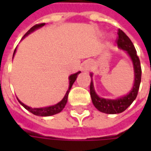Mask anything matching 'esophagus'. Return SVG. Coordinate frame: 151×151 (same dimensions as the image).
<instances>
[{"instance_id": "1", "label": "esophagus", "mask_w": 151, "mask_h": 151, "mask_svg": "<svg viewBox=\"0 0 151 151\" xmlns=\"http://www.w3.org/2000/svg\"><path fill=\"white\" fill-rule=\"evenodd\" d=\"M84 68H85V70L88 71V70H90V69H91V65H89V64H86V65H85V66H84Z\"/></svg>"}]
</instances>
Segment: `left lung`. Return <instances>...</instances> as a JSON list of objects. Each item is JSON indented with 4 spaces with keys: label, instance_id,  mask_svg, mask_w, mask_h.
<instances>
[{
    "label": "left lung",
    "instance_id": "obj_1",
    "mask_svg": "<svg viewBox=\"0 0 151 151\" xmlns=\"http://www.w3.org/2000/svg\"><path fill=\"white\" fill-rule=\"evenodd\" d=\"M118 38H117L116 43L118 47L121 50L125 51L129 55L130 59L133 62V71H134V82H133V88L131 89L127 95L121 96L120 98L116 99H109L99 97L94 88L92 76L93 74L91 73V86H90V93L93 104L99 111L107 114H118L125 111L127 108L132 104L135 99L137 98V92L139 90L141 78H142V68L140 64V60L138 56H137V52L135 47L133 46L132 41L124 32L121 30H118Z\"/></svg>",
    "mask_w": 151,
    "mask_h": 151
}]
</instances>
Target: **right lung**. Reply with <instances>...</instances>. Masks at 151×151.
<instances>
[{"label":"right lung","mask_w":151,"mask_h":151,"mask_svg":"<svg viewBox=\"0 0 151 151\" xmlns=\"http://www.w3.org/2000/svg\"><path fill=\"white\" fill-rule=\"evenodd\" d=\"M44 25H45V23H41V24H36L35 26H34V27H32L24 35V36H23L22 39H24L26 36H27L28 35H30L31 33H32V32L35 31V30H37L39 28L43 27ZM16 50H17V47L15 48L14 52L13 58H14V54L16 53ZM80 73H81V71H78V72H77L76 73H73V74H71V75L69 76V89H68V91H66L65 95L64 96V98L62 99V100L60 101L59 103H57L56 104L52 105V106H49V107H45V108H31V107L27 106V105L24 104L23 103H22V102L18 99V102H19L20 104L22 105L27 111H29L30 112H31V113H33L34 115H35V116H52V115H55V114L59 113V112H60V111H62L63 109H64V108L65 107L66 103L68 101V95H69V91H70V89L72 87L73 84L74 83V82L76 81V79L78 78V75Z\"/></svg>","instance_id":"1"}]
</instances>
